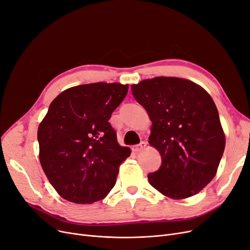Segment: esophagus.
<instances>
[{
	"label": "esophagus",
	"instance_id": "1",
	"mask_svg": "<svg viewBox=\"0 0 250 250\" xmlns=\"http://www.w3.org/2000/svg\"><path fill=\"white\" fill-rule=\"evenodd\" d=\"M146 146H147V143L144 142V141H143V142H141L140 144L135 145V146L133 147V151H135V152H137V153H138V152H141L143 149H145Z\"/></svg>",
	"mask_w": 250,
	"mask_h": 250
}]
</instances>
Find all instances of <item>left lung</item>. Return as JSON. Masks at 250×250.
<instances>
[{
  "mask_svg": "<svg viewBox=\"0 0 250 250\" xmlns=\"http://www.w3.org/2000/svg\"><path fill=\"white\" fill-rule=\"evenodd\" d=\"M132 93L149 114V144L161 156L150 185L173 199L197 194L214 178L225 150L212 98L191 81L164 77L133 84Z\"/></svg>",
  "mask_w": 250,
  "mask_h": 250,
  "instance_id": "obj_1",
  "label": "left lung"
}]
</instances>
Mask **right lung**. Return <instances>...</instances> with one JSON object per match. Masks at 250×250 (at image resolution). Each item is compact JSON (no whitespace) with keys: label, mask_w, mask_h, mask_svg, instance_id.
Masks as SVG:
<instances>
[{"label":"right lung","mask_w":250,"mask_h":250,"mask_svg":"<svg viewBox=\"0 0 250 250\" xmlns=\"http://www.w3.org/2000/svg\"><path fill=\"white\" fill-rule=\"evenodd\" d=\"M127 84L96 83L65 90L39 125L40 161L51 185L70 202L91 204L113 186L131 149L119 146L108 122Z\"/></svg>","instance_id":"right-lung-1"}]
</instances>
